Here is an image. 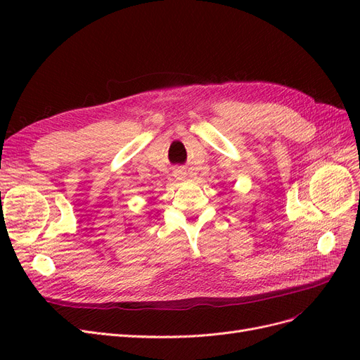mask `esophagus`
I'll list each match as a JSON object with an SVG mask.
<instances>
[{"label":"esophagus","mask_w":360,"mask_h":360,"mask_svg":"<svg viewBox=\"0 0 360 360\" xmlns=\"http://www.w3.org/2000/svg\"><path fill=\"white\" fill-rule=\"evenodd\" d=\"M177 177H179L180 180H183V179H184V172H179V174H177Z\"/></svg>","instance_id":"esophagus-1"}]
</instances>
